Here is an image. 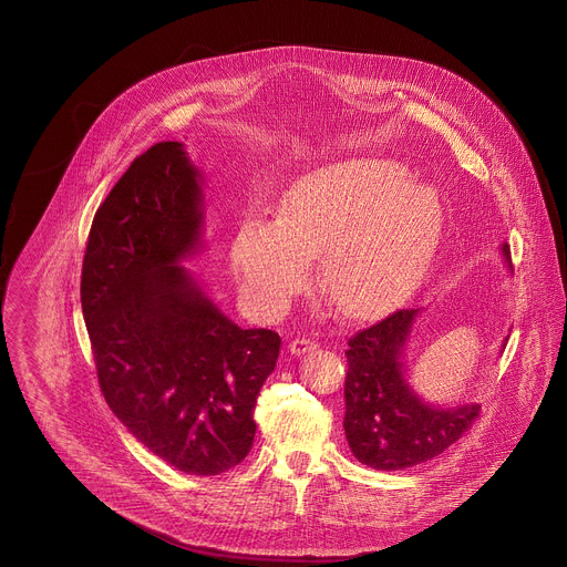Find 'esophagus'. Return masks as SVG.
Returning a JSON list of instances; mask_svg holds the SVG:
<instances>
[{"label":"esophagus","mask_w":567,"mask_h":567,"mask_svg":"<svg viewBox=\"0 0 567 567\" xmlns=\"http://www.w3.org/2000/svg\"><path fill=\"white\" fill-rule=\"evenodd\" d=\"M318 348V343L313 339H307V337H298L293 341H289V352L293 357H300V354H307V352H313Z\"/></svg>","instance_id":"1"}]
</instances>
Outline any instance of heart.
I'll return each instance as SVG.
<instances>
[{"label":"heart","mask_w":567,"mask_h":567,"mask_svg":"<svg viewBox=\"0 0 567 567\" xmlns=\"http://www.w3.org/2000/svg\"><path fill=\"white\" fill-rule=\"evenodd\" d=\"M444 230L440 195L385 158H346L300 175L282 195L280 217L239 221L230 265L247 305L282 316L311 282L330 305L359 320L388 311L426 276Z\"/></svg>","instance_id":"1"}]
</instances>
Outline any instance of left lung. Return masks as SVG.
Instances as JSON below:
<instances>
[{
  "instance_id": "1",
  "label": "left lung",
  "mask_w": 567,
  "mask_h": 567,
  "mask_svg": "<svg viewBox=\"0 0 567 567\" xmlns=\"http://www.w3.org/2000/svg\"><path fill=\"white\" fill-rule=\"evenodd\" d=\"M509 260V249L503 247ZM420 309H396L348 341L346 437L377 471L422 464L455 444L480 417V403L435 409L403 379V350Z\"/></svg>"
}]
</instances>
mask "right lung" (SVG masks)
Instances as JSON below:
<instances>
[{"label":"right lung","instance_id":"1","mask_svg":"<svg viewBox=\"0 0 567 567\" xmlns=\"http://www.w3.org/2000/svg\"><path fill=\"white\" fill-rule=\"evenodd\" d=\"M199 171L154 143L99 206L80 278L101 392L154 455L193 475L245 460L280 337L241 330L179 267L199 241Z\"/></svg>","mask_w":567,"mask_h":567}]
</instances>
